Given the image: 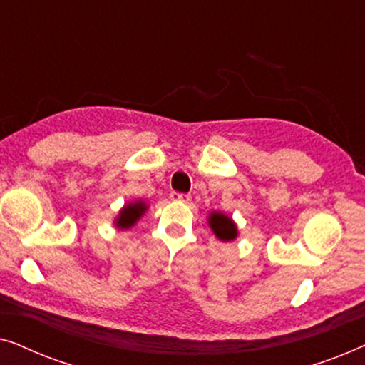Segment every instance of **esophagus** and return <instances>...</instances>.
<instances>
[{
  "mask_svg": "<svg viewBox=\"0 0 365 365\" xmlns=\"http://www.w3.org/2000/svg\"><path fill=\"white\" fill-rule=\"evenodd\" d=\"M171 201H179V202H191V194H182V192H176V191H173L171 192Z\"/></svg>",
  "mask_w": 365,
  "mask_h": 365,
  "instance_id": "obj_1",
  "label": "esophagus"
}]
</instances>
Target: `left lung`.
<instances>
[{
    "label": "left lung",
    "instance_id": "left-lung-1",
    "mask_svg": "<svg viewBox=\"0 0 365 365\" xmlns=\"http://www.w3.org/2000/svg\"><path fill=\"white\" fill-rule=\"evenodd\" d=\"M209 226H211L212 232L216 234V237L221 239L224 242L232 241L237 237V226L231 217H227L226 214L214 211L209 214Z\"/></svg>",
    "mask_w": 365,
    "mask_h": 365
}]
</instances>
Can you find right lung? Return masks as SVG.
<instances>
[{"instance_id":"1","label":"right lung","mask_w":365,"mask_h":365,"mask_svg":"<svg viewBox=\"0 0 365 365\" xmlns=\"http://www.w3.org/2000/svg\"><path fill=\"white\" fill-rule=\"evenodd\" d=\"M146 202L143 201H136V202H129L128 206H124L121 211H119V216L116 217V226L119 229H129L133 227L134 224L138 222V219L146 212Z\"/></svg>"}]
</instances>
